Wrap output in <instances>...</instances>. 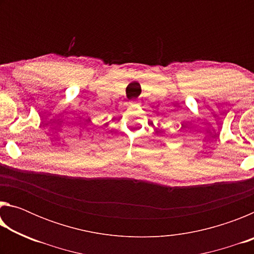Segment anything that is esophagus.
Returning a JSON list of instances; mask_svg holds the SVG:
<instances>
[{"mask_svg":"<svg viewBox=\"0 0 254 254\" xmlns=\"http://www.w3.org/2000/svg\"><path fill=\"white\" fill-rule=\"evenodd\" d=\"M134 103H135V102H131V103H130V104H131V105H133V104H134Z\"/></svg>","mask_w":254,"mask_h":254,"instance_id":"1","label":"esophagus"}]
</instances>
